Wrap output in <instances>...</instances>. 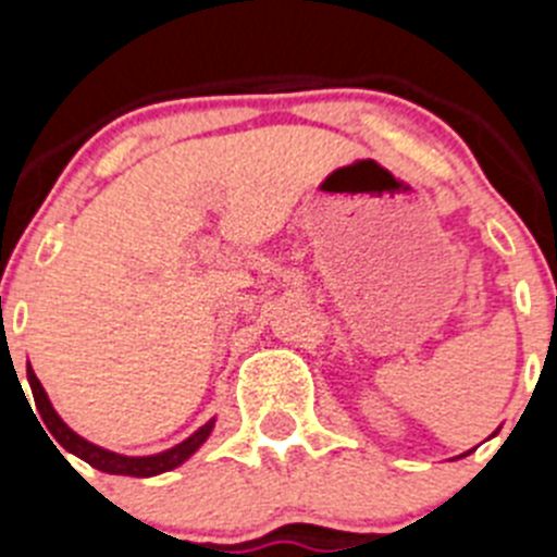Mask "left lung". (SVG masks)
<instances>
[{
  "mask_svg": "<svg viewBox=\"0 0 557 557\" xmlns=\"http://www.w3.org/2000/svg\"><path fill=\"white\" fill-rule=\"evenodd\" d=\"M466 455H469V451H466Z\"/></svg>",
  "mask_w": 557,
  "mask_h": 557,
  "instance_id": "1",
  "label": "left lung"
}]
</instances>
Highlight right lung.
Returning a JSON list of instances; mask_svg holds the SVG:
<instances>
[{
    "label": "right lung",
    "mask_w": 557,
    "mask_h": 557,
    "mask_svg": "<svg viewBox=\"0 0 557 557\" xmlns=\"http://www.w3.org/2000/svg\"><path fill=\"white\" fill-rule=\"evenodd\" d=\"M27 379H29V387H33V398H36V410H38V416H41L44 432H49V435L55 437V441L63 446V449L72 451V455L81 457V460H86L88 466H95L97 471H106V474H125V476H156V474H164V471H170V469H175V466H181V462H184L186 457L195 455V451L200 449V444H203L206 437H209L211 426H214V421H209V424L200 426V430L195 432V435L186 437L184 444L172 446V449L161 451V455H150V457L113 455V451L100 449V446L83 441V437L77 435V432H72L66 424H63L61 416H58V412H55V407L49 405L47 393H44L41 382H38V376H36V373H33L29 362H27ZM27 405H29V401H27ZM52 446H55V444H52ZM58 451H61V449H58Z\"/></svg>",
    "instance_id": "add662e5"
}]
</instances>
